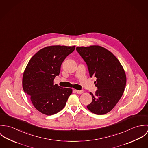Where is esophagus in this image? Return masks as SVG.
I'll use <instances>...</instances> for the list:
<instances>
[{
    "instance_id": "obj_1",
    "label": "esophagus",
    "mask_w": 148,
    "mask_h": 148,
    "mask_svg": "<svg viewBox=\"0 0 148 148\" xmlns=\"http://www.w3.org/2000/svg\"><path fill=\"white\" fill-rule=\"evenodd\" d=\"M76 92L77 93H78V94H82V93H83L84 92V90H76Z\"/></svg>"
}]
</instances>
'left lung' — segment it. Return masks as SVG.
<instances>
[{
    "label": "left lung",
    "instance_id": "1",
    "mask_svg": "<svg viewBox=\"0 0 148 148\" xmlns=\"http://www.w3.org/2000/svg\"><path fill=\"white\" fill-rule=\"evenodd\" d=\"M76 49L86 64L90 77L97 78L95 84L97 90L95 94L90 93L92 101L87 108L95 114H106L117 104L124 92L125 71L116 57L102 47H78Z\"/></svg>",
    "mask_w": 148,
    "mask_h": 148
}]
</instances>
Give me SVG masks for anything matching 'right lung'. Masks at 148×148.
<instances>
[{"mask_svg": "<svg viewBox=\"0 0 148 148\" xmlns=\"http://www.w3.org/2000/svg\"><path fill=\"white\" fill-rule=\"evenodd\" d=\"M75 46L53 45L39 51L30 59L23 76V88L35 108L46 115L57 113L65 106L72 90L53 84L61 65Z\"/></svg>", "mask_w": 148, "mask_h": 148, "instance_id": "right-lung-1", "label": "right lung"}]
</instances>
